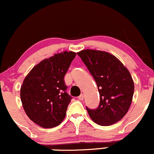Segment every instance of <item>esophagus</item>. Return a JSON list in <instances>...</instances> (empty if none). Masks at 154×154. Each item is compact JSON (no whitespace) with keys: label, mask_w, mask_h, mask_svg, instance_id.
<instances>
[{"label":"esophagus","mask_w":154,"mask_h":154,"mask_svg":"<svg viewBox=\"0 0 154 154\" xmlns=\"http://www.w3.org/2000/svg\"><path fill=\"white\" fill-rule=\"evenodd\" d=\"M84 94H81L79 97H78V99H79V100H84Z\"/></svg>","instance_id":"esophagus-1"}]
</instances>
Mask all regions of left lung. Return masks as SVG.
I'll use <instances>...</instances> for the list:
<instances>
[{
  "label": "left lung",
  "mask_w": 154,
  "mask_h": 154,
  "mask_svg": "<svg viewBox=\"0 0 154 154\" xmlns=\"http://www.w3.org/2000/svg\"><path fill=\"white\" fill-rule=\"evenodd\" d=\"M98 86L99 106H86L94 122L100 125L116 123L128 112L131 106L134 83L128 70L115 56L109 52L84 50L78 52Z\"/></svg>",
  "instance_id": "left-lung-1"
}]
</instances>
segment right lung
I'll use <instances>...</instances> for the list:
<instances>
[{"instance_id": "right-lung-1", "label": "right lung", "mask_w": 154, "mask_h": 154, "mask_svg": "<svg viewBox=\"0 0 154 154\" xmlns=\"http://www.w3.org/2000/svg\"><path fill=\"white\" fill-rule=\"evenodd\" d=\"M76 53L65 51L43 60L23 81L21 100L34 123L52 128L62 122L72 97L66 92L65 75Z\"/></svg>"}]
</instances>
